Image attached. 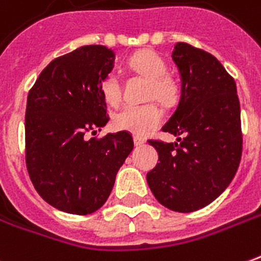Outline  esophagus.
<instances>
[{"mask_svg": "<svg viewBox=\"0 0 261 261\" xmlns=\"http://www.w3.org/2000/svg\"><path fill=\"white\" fill-rule=\"evenodd\" d=\"M133 140H134V144H136L137 147H140V145H143V144L145 143V140L140 136H134L133 137Z\"/></svg>", "mask_w": 261, "mask_h": 261, "instance_id": "1", "label": "esophagus"}]
</instances>
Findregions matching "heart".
Listing matches in <instances>:
<instances>
[{
  "instance_id": "heart-1",
  "label": "heart",
  "mask_w": 261,
  "mask_h": 261,
  "mask_svg": "<svg viewBox=\"0 0 261 261\" xmlns=\"http://www.w3.org/2000/svg\"><path fill=\"white\" fill-rule=\"evenodd\" d=\"M133 72L148 79L145 99L156 100L164 107L174 106L181 97V85L168 74V65L152 50H140L128 59ZM100 94L107 105L117 106L121 101L123 89L117 73L110 72L100 82ZM162 123L161 109L155 103L141 106H124L113 116V125L120 131L136 136H145Z\"/></svg>"
}]
</instances>
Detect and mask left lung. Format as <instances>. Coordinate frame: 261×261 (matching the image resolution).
Returning a JSON list of instances; mask_svg holds the SVG:
<instances>
[{
    "label": "left lung",
    "mask_w": 261,
    "mask_h": 261,
    "mask_svg": "<svg viewBox=\"0 0 261 261\" xmlns=\"http://www.w3.org/2000/svg\"><path fill=\"white\" fill-rule=\"evenodd\" d=\"M172 59L181 73V99L162 131L178 143L148 140L160 162L147 182L161 205L187 213L213 202L238 171L240 103L234 79L213 55L178 42Z\"/></svg>",
    "instance_id": "1"
}]
</instances>
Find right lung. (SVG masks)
<instances>
[{
	"label": "right lung",
	"mask_w": 261,
	"mask_h": 261,
	"mask_svg": "<svg viewBox=\"0 0 261 261\" xmlns=\"http://www.w3.org/2000/svg\"><path fill=\"white\" fill-rule=\"evenodd\" d=\"M114 63L112 49L87 45L59 56L28 93L25 161L36 192L59 211L89 215L105 205L134 141L118 131L86 140L103 128L107 106L100 82Z\"/></svg>",
	"instance_id": "obj_1"
}]
</instances>
